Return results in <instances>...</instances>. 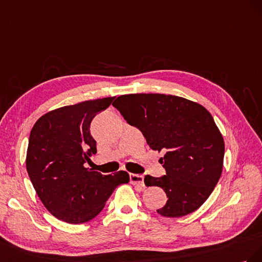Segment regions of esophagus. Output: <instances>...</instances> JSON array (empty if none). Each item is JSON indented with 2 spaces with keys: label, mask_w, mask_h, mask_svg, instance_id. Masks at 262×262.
Instances as JSON below:
<instances>
[{
  "label": "esophagus",
  "mask_w": 262,
  "mask_h": 262,
  "mask_svg": "<svg viewBox=\"0 0 262 262\" xmlns=\"http://www.w3.org/2000/svg\"><path fill=\"white\" fill-rule=\"evenodd\" d=\"M129 181L134 185H138V186H144V177L141 174H136V173H130L129 174Z\"/></svg>",
  "instance_id": "34e87169"
}]
</instances>
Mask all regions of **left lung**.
Here are the masks:
<instances>
[{
  "label": "left lung",
  "mask_w": 262,
  "mask_h": 262,
  "mask_svg": "<svg viewBox=\"0 0 262 262\" xmlns=\"http://www.w3.org/2000/svg\"><path fill=\"white\" fill-rule=\"evenodd\" d=\"M113 106L143 133L149 147L164 154L159 161L166 176L144 180L167 194L166 205L157 212L181 217L196 211L220 180L225 151L210 112L180 96L152 93L121 95Z\"/></svg>",
  "instance_id": "left-lung-1"
}]
</instances>
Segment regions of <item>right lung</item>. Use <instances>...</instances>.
Wrapping results in <instances>:
<instances>
[{
    "mask_svg": "<svg viewBox=\"0 0 262 262\" xmlns=\"http://www.w3.org/2000/svg\"><path fill=\"white\" fill-rule=\"evenodd\" d=\"M114 99L84 101L54 110L32 128L27 172L45 207L62 222L82 224L93 220L117 185L129 182L126 171L104 176L84 167L96 154L90 125L96 113L107 108Z\"/></svg>",
    "mask_w": 262,
    "mask_h": 262,
    "instance_id": "obj_1",
    "label": "right lung"
}]
</instances>
